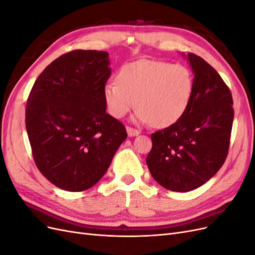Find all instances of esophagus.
I'll list each match as a JSON object with an SVG mask.
<instances>
[{"label": "esophagus", "instance_id": "obj_1", "mask_svg": "<svg viewBox=\"0 0 255 255\" xmlns=\"http://www.w3.org/2000/svg\"><path fill=\"white\" fill-rule=\"evenodd\" d=\"M127 132H128V137H134V136L139 135V130H137V129H135L133 128H129V127L127 128Z\"/></svg>", "mask_w": 255, "mask_h": 255}]
</instances>
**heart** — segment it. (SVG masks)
I'll list each match as a JSON object with an SVG mask.
<instances>
[{"label":"heart","instance_id":"1","mask_svg":"<svg viewBox=\"0 0 255 255\" xmlns=\"http://www.w3.org/2000/svg\"><path fill=\"white\" fill-rule=\"evenodd\" d=\"M117 82H107L103 98L113 117L121 119L137 106L134 121L166 128L186 113L194 95V78L187 67L140 59L120 68Z\"/></svg>","mask_w":255,"mask_h":255}]
</instances>
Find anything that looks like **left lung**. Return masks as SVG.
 <instances>
[{"label":"left lung","mask_w":255,"mask_h":255,"mask_svg":"<svg viewBox=\"0 0 255 255\" xmlns=\"http://www.w3.org/2000/svg\"><path fill=\"white\" fill-rule=\"evenodd\" d=\"M182 56L195 75L194 95L179 121L151 135L145 161L159 185L186 192L211 180L225 163L234 111L232 95L218 72L196 54Z\"/></svg>","instance_id":"1"}]
</instances>
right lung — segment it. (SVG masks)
I'll list each match as a JSON object with an SVG mask.
<instances>
[{
	"label": "right lung",
	"instance_id": "obj_1",
	"mask_svg": "<svg viewBox=\"0 0 255 255\" xmlns=\"http://www.w3.org/2000/svg\"><path fill=\"white\" fill-rule=\"evenodd\" d=\"M110 65L105 51H72L52 61L30 90L25 123L35 163L61 189L96 185L128 137L125 126L106 113Z\"/></svg>",
	"mask_w": 255,
	"mask_h": 255
}]
</instances>
